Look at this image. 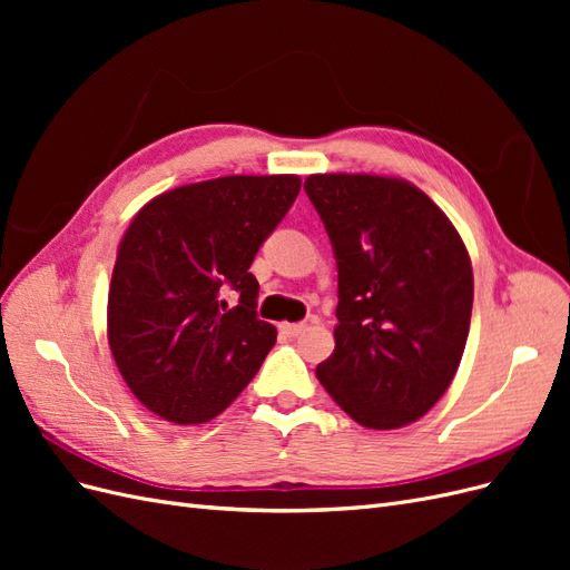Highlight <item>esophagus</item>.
I'll return each mask as SVG.
<instances>
[{
	"label": "esophagus",
	"mask_w": 570,
	"mask_h": 570,
	"mask_svg": "<svg viewBox=\"0 0 570 570\" xmlns=\"http://www.w3.org/2000/svg\"><path fill=\"white\" fill-rule=\"evenodd\" d=\"M304 327V323H281V333H285L287 337H297Z\"/></svg>",
	"instance_id": "34e87169"
}]
</instances>
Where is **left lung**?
Instances as JSON below:
<instances>
[{"mask_svg":"<svg viewBox=\"0 0 570 570\" xmlns=\"http://www.w3.org/2000/svg\"><path fill=\"white\" fill-rule=\"evenodd\" d=\"M304 189L337 262L335 352L318 381L364 428L419 421L450 387L469 337V252L406 180L323 174Z\"/></svg>","mask_w":570,"mask_h":570,"instance_id":"left-lung-1","label":"left lung"}]
</instances>
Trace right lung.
Instances as JSON below:
<instances>
[{
	"label": "right lung",
	"mask_w": 570,
	"mask_h": 570,
	"mask_svg": "<svg viewBox=\"0 0 570 570\" xmlns=\"http://www.w3.org/2000/svg\"><path fill=\"white\" fill-rule=\"evenodd\" d=\"M299 187L297 176H226L170 189L132 218L109 287V347L164 421L216 419L262 368L278 333L256 316L249 266Z\"/></svg>",
	"instance_id": "add662e5"
}]
</instances>
